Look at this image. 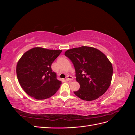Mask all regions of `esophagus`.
<instances>
[{
    "label": "esophagus",
    "instance_id": "1",
    "mask_svg": "<svg viewBox=\"0 0 135 135\" xmlns=\"http://www.w3.org/2000/svg\"><path fill=\"white\" fill-rule=\"evenodd\" d=\"M73 79V77L72 76H70L69 75L67 76V78H66V80L67 81H69V80H72Z\"/></svg>",
    "mask_w": 135,
    "mask_h": 135
}]
</instances>
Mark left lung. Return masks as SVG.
<instances>
[{
    "instance_id": "obj_1",
    "label": "left lung",
    "mask_w": 135,
    "mask_h": 135,
    "mask_svg": "<svg viewBox=\"0 0 135 135\" xmlns=\"http://www.w3.org/2000/svg\"><path fill=\"white\" fill-rule=\"evenodd\" d=\"M65 55L75 69L76 80L80 84L74 92L80 99L95 100L107 91L111 83L113 66L108 57L97 49L82 46L68 50Z\"/></svg>"
}]
</instances>
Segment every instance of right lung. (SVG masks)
Masks as SVG:
<instances>
[{"label": "right lung", "mask_w": 135, "mask_h": 135, "mask_svg": "<svg viewBox=\"0 0 135 135\" xmlns=\"http://www.w3.org/2000/svg\"><path fill=\"white\" fill-rule=\"evenodd\" d=\"M62 50L35 47L26 52L16 66L18 80L25 92L36 100L51 97L62 83L51 65Z\"/></svg>", "instance_id": "right-lung-1"}]
</instances>
